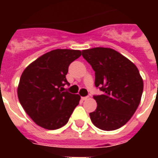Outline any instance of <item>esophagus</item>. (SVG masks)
<instances>
[{"label": "esophagus", "instance_id": "obj_1", "mask_svg": "<svg viewBox=\"0 0 158 158\" xmlns=\"http://www.w3.org/2000/svg\"><path fill=\"white\" fill-rule=\"evenodd\" d=\"M88 98H89L88 96H84V97H81V99H82L83 101H86V100L88 99Z\"/></svg>", "mask_w": 158, "mask_h": 158}]
</instances>
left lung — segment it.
Listing matches in <instances>:
<instances>
[{"instance_id": "1", "label": "left lung", "mask_w": 158, "mask_h": 158, "mask_svg": "<svg viewBox=\"0 0 158 158\" xmlns=\"http://www.w3.org/2000/svg\"><path fill=\"white\" fill-rule=\"evenodd\" d=\"M95 71V85L103 95L94 96L97 107L89 117L93 124L111 131L125 124L135 113L143 92V79L131 61L115 50L96 47L82 51Z\"/></svg>"}]
</instances>
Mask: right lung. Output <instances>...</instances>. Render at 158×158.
<instances>
[{
    "instance_id": "obj_1",
    "label": "right lung",
    "mask_w": 158,
    "mask_h": 158,
    "mask_svg": "<svg viewBox=\"0 0 158 158\" xmlns=\"http://www.w3.org/2000/svg\"><path fill=\"white\" fill-rule=\"evenodd\" d=\"M79 50L56 49L45 53L23 72L18 96L23 108L37 125L46 129L64 126L80 96L64 90L70 63L79 58Z\"/></svg>"
}]
</instances>
